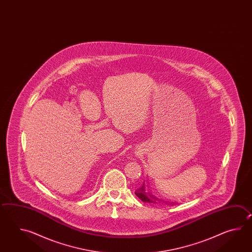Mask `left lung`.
<instances>
[{
    "mask_svg": "<svg viewBox=\"0 0 252 252\" xmlns=\"http://www.w3.org/2000/svg\"><path fill=\"white\" fill-rule=\"evenodd\" d=\"M135 194H136L142 202L149 203V204H160L161 202H162V203H165V204H169V205L177 204V202L164 201V200H162V199H158V197H156L154 194H152V193H150V190H149L148 185H146L145 182H143V185H142L141 188L137 189V190L135 191Z\"/></svg>",
    "mask_w": 252,
    "mask_h": 252,
    "instance_id": "1",
    "label": "left lung"
}]
</instances>
